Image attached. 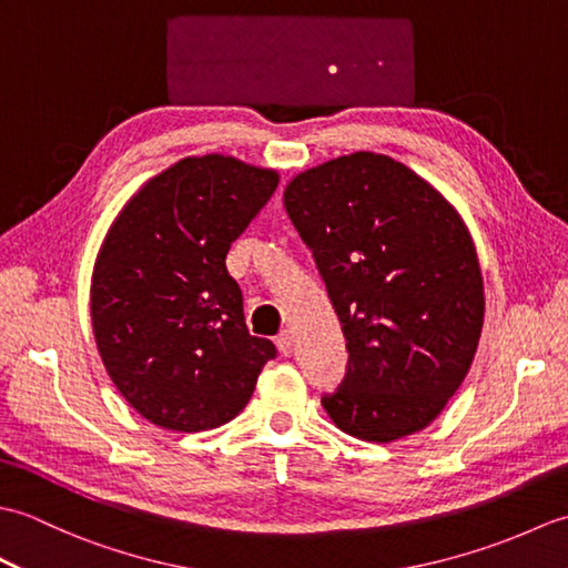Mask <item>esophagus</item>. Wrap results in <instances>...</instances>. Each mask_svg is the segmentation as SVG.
Here are the masks:
<instances>
[{
  "label": "esophagus",
  "mask_w": 568,
  "mask_h": 568,
  "mask_svg": "<svg viewBox=\"0 0 568 568\" xmlns=\"http://www.w3.org/2000/svg\"><path fill=\"white\" fill-rule=\"evenodd\" d=\"M277 352H281L283 356H291L293 354V332L291 329H283L281 334H277Z\"/></svg>",
  "instance_id": "34e87169"
}]
</instances>
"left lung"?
<instances>
[{
	"label": "left lung",
	"instance_id": "8db88e82",
	"mask_svg": "<svg viewBox=\"0 0 568 568\" xmlns=\"http://www.w3.org/2000/svg\"><path fill=\"white\" fill-rule=\"evenodd\" d=\"M285 210L315 253L348 348L322 405L388 444L429 427L474 364L486 295L464 216L413 168L356 151L297 173Z\"/></svg>",
	"mask_w": 568,
	"mask_h": 568
}]
</instances>
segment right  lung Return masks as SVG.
<instances>
[{
	"label": "right lung",
	"instance_id": "right-lung-1",
	"mask_svg": "<svg viewBox=\"0 0 568 568\" xmlns=\"http://www.w3.org/2000/svg\"><path fill=\"white\" fill-rule=\"evenodd\" d=\"M277 183L273 168L234 155H187L143 183L106 229L90 285L94 342L116 390L151 425H226L275 356L246 329L226 253Z\"/></svg>",
	"mask_w": 568,
	"mask_h": 568
}]
</instances>
